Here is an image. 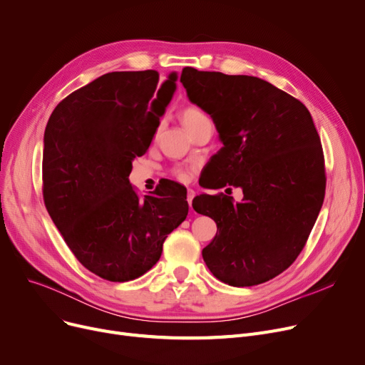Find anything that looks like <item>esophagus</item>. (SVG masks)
Wrapping results in <instances>:
<instances>
[{
  "label": "esophagus",
  "mask_w": 365,
  "mask_h": 365,
  "mask_svg": "<svg viewBox=\"0 0 365 365\" xmlns=\"http://www.w3.org/2000/svg\"><path fill=\"white\" fill-rule=\"evenodd\" d=\"M194 198H195V190L194 189H187V204H189L190 208H192Z\"/></svg>",
  "instance_id": "obj_1"
}]
</instances>
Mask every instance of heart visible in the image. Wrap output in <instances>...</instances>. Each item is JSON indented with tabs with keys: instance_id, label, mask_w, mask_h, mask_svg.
<instances>
[{
	"instance_id": "1",
	"label": "heart",
	"mask_w": 365,
	"mask_h": 365,
	"mask_svg": "<svg viewBox=\"0 0 365 365\" xmlns=\"http://www.w3.org/2000/svg\"><path fill=\"white\" fill-rule=\"evenodd\" d=\"M204 120H207L205 113L202 110H200L198 108H195V106H187L182 112V121H183L185 127L189 131L192 130L195 125H198L201 121H204ZM175 175L182 182H186L189 179V173L186 170H183V168H176Z\"/></svg>"
}]
</instances>
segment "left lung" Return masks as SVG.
<instances>
[{
    "label": "left lung",
    "mask_w": 365,
    "mask_h": 365,
    "mask_svg": "<svg viewBox=\"0 0 365 365\" xmlns=\"http://www.w3.org/2000/svg\"><path fill=\"white\" fill-rule=\"evenodd\" d=\"M187 99L212 117L220 150L207 189H242V201L201 194L197 213L217 231L202 259L234 287L269 281L300 255L325 194L321 140L306 106L257 76L183 68Z\"/></svg>",
    "instance_id": "1"
}]
</instances>
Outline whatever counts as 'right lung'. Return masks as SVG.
<instances>
[{
  "mask_svg": "<svg viewBox=\"0 0 365 365\" xmlns=\"http://www.w3.org/2000/svg\"><path fill=\"white\" fill-rule=\"evenodd\" d=\"M109 72L71 93L44 131L47 212L83 266L103 279H136L155 264L187 216L186 187L164 180L139 198L131 163L148 150L176 91L178 72Z\"/></svg>",
  "mask_w": 365,
  "mask_h": 365,
  "instance_id": "right-lung-1",
  "label": "right lung"
}]
</instances>
